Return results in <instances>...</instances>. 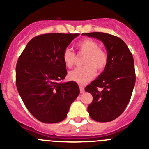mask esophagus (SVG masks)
<instances>
[{"instance_id":"obj_1","label":"esophagus","mask_w":149,"mask_h":149,"mask_svg":"<svg viewBox=\"0 0 149 149\" xmlns=\"http://www.w3.org/2000/svg\"><path fill=\"white\" fill-rule=\"evenodd\" d=\"M79 88H80V92H81V93H84V87L83 86H81V85H80L79 86Z\"/></svg>"}]
</instances>
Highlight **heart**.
<instances>
[{
    "instance_id": "1",
    "label": "heart",
    "mask_w": 149,
    "mask_h": 149,
    "mask_svg": "<svg viewBox=\"0 0 149 149\" xmlns=\"http://www.w3.org/2000/svg\"><path fill=\"white\" fill-rule=\"evenodd\" d=\"M95 41L84 39L76 44L80 53L85 54L83 64L85 65L74 68L68 73V78L77 84L84 85L91 81L95 75V69L102 72L108 63V55L104 49L98 48ZM63 60L68 68H71L75 61V54L71 50L65 49L63 53Z\"/></svg>"
}]
</instances>
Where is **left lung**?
Instances as JSON below:
<instances>
[{
  "instance_id": "1",
  "label": "left lung",
  "mask_w": 149,
  "mask_h": 149,
  "mask_svg": "<svg viewBox=\"0 0 149 149\" xmlns=\"http://www.w3.org/2000/svg\"><path fill=\"white\" fill-rule=\"evenodd\" d=\"M83 35L101 40L106 47L107 65L85 91L93 97L87 108L91 118L96 122H110L123 113L131 99L136 81L132 54L116 36L100 32Z\"/></svg>"
}]
</instances>
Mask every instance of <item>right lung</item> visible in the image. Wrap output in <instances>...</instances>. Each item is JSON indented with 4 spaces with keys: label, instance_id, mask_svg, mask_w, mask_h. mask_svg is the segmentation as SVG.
<instances>
[{
    "label": "right lung",
    "instance_id": "1",
    "mask_svg": "<svg viewBox=\"0 0 149 149\" xmlns=\"http://www.w3.org/2000/svg\"><path fill=\"white\" fill-rule=\"evenodd\" d=\"M79 33H46L33 38L17 62L15 81L27 110L44 123L66 118L80 93L77 83H60L67 74L63 51Z\"/></svg>",
    "mask_w": 149,
    "mask_h": 149
}]
</instances>
